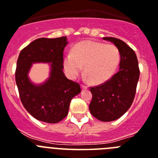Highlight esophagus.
<instances>
[{
  "label": "esophagus",
  "mask_w": 158,
  "mask_h": 158,
  "mask_svg": "<svg viewBox=\"0 0 158 158\" xmlns=\"http://www.w3.org/2000/svg\"><path fill=\"white\" fill-rule=\"evenodd\" d=\"M81 87H82V90H87V86H85V85H81Z\"/></svg>",
  "instance_id": "1"
}]
</instances>
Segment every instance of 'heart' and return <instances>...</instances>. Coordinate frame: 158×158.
I'll list each match as a JSON object with an SVG mask.
<instances>
[{
	"mask_svg": "<svg viewBox=\"0 0 158 158\" xmlns=\"http://www.w3.org/2000/svg\"><path fill=\"white\" fill-rule=\"evenodd\" d=\"M121 54L114 45L95 41H83L74 47L72 54L64 56L63 65L71 79L83 71L93 84H100L114 75L120 64Z\"/></svg>",
	"mask_w": 158,
	"mask_h": 158,
	"instance_id": "1",
	"label": "heart"
}]
</instances>
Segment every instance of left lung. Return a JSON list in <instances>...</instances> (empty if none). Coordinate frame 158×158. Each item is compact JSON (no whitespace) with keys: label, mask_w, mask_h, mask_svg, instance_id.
Listing matches in <instances>:
<instances>
[{"label":"left lung","mask_w":158,"mask_h":158,"mask_svg":"<svg viewBox=\"0 0 158 158\" xmlns=\"http://www.w3.org/2000/svg\"><path fill=\"white\" fill-rule=\"evenodd\" d=\"M113 43L121 54L118 72L106 83L90 88L92 100L90 114L102 122H111L122 117L132 105L139 79L137 56L131 48L121 40L103 37Z\"/></svg>","instance_id":"obj_1"}]
</instances>
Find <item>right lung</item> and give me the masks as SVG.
I'll use <instances>...</instances> for the list:
<instances>
[{
  "label": "right lung",
  "mask_w": 158,
  "mask_h": 158,
  "mask_svg": "<svg viewBox=\"0 0 158 158\" xmlns=\"http://www.w3.org/2000/svg\"><path fill=\"white\" fill-rule=\"evenodd\" d=\"M67 36L55 39L40 38L25 47L19 55L16 69V83L21 102L26 110L37 120L57 123L68 115L70 102L81 92L78 83L66 77L63 69ZM50 66L49 77L35 85L28 77L33 63Z\"/></svg>",
  "instance_id": "1"
}]
</instances>
